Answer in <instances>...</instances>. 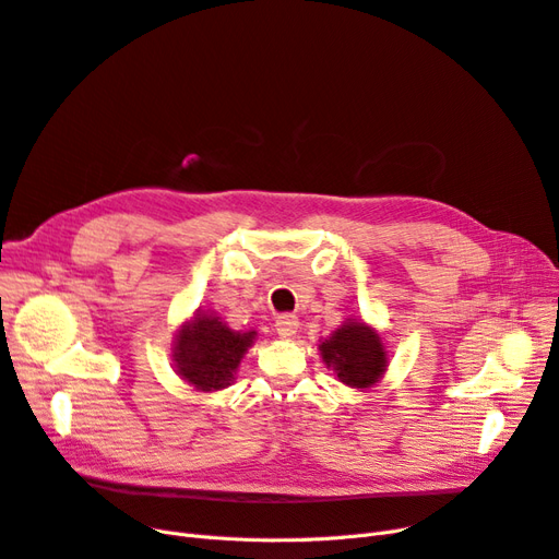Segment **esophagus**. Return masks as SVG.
<instances>
[{"label":"esophagus","instance_id":"esophagus-1","mask_svg":"<svg viewBox=\"0 0 559 559\" xmlns=\"http://www.w3.org/2000/svg\"><path fill=\"white\" fill-rule=\"evenodd\" d=\"M298 325L300 323H298V319L294 314H282L275 321V330H277L280 337H294V334L298 332Z\"/></svg>","mask_w":559,"mask_h":559}]
</instances>
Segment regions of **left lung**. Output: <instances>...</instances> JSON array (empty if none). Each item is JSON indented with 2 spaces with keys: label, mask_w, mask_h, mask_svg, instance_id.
I'll return each instance as SVG.
<instances>
[{
  "label": "left lung",
  "mask_w": 559,
  "mask_h": 559,
  "mask_svg": "<svg viewBox=\"0 0 559 559\" xmlns=\"http://www.w3.org/2000/svg\"><path fill=\"white\" fill-rule=\"evenodd\" d=\"M321 357L348 388L367 390L381 381L388 369V350L381 334L362 321L346 319L332 337L319 344Z\"/></svg>",
  "instance_id": "8db88e82"
}]
</instances>
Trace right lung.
Instances as JSON below:
<instances>
[{
	"label": "right lung",
	"instance_id": "obj_1",
	"mask_svg": "<svg viewBox=\"0 0 559 559\" xmlns=\"http://www.w3.org/2000/svg\"><path fill=\"white\" fill-rule=\"evenodd\" d=\"M257 332H236L213 311H197L176 332V373L199 392H217L234 383L242 355Z\"/></svg>",
	"mask_w": 559,
	"mask_h": 559
}]
</instances>
